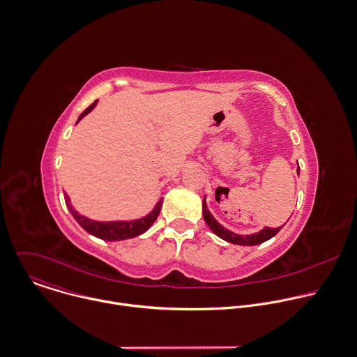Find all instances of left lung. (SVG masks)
Here are the masks:
<instances>
[{
    "instance_id": "left-lung-1",
    "label": "left lung",
    "mask_w": 357,
    "mask_h": 357,
    "mask_svg": "<svg viewBox=\"0 0 357 357\" xmlns=\"http://www.w3.org/2000/svg\"><path fill=\"white\" fill-rule=\"evenodd\" d=\"M298 174H299V165H298ZM203 217H204V221L206 224L210 227V229L217 235L220 236L221 239L229 242V243H234V245H241V246H255V245H260L268 239H271L273 236H275L282 227L280 228H268L266 227L264 229H261L260 232L257 234H252V235H238V234H234L231 231H228L227 228H224L213 215L211 213L208 211L207 208V203H206V197L203 199Z\"/></svg>"
}]
</instances>
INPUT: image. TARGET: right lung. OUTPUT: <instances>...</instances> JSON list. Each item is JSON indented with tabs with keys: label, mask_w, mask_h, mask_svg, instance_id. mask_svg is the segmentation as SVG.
<instances>
[{
	"label": "right lung",
	"mask_w": 357,
	"mask_h": 357,
	"mask_svg": "<svg viewBox=\"0 0 357 357\" xmlns=\"http://www.w3.org/2000/svg\"><path fill=\"white\" fill-rule=\"evenodd\" d=\"M97 105V100L90 104L77 118L76 123L84 116L87 115L94 107ZM65 203L66 207L69 208L72 217L77 221V224L90 235L100 238L102 241H123V239H130L135 236H139L142 234H144L157 220L160 211H161V206H162V199H160L155 204V207L153 208V211L150 214H147L146 217L140 218V220H132V221H111V222H100V221H94V220H89L84 215H80L77 211H75V208L72 207L68 195L65 193Z\"/></svg>",
	"instance_id": "right-lung-1"
}]
</instances>
